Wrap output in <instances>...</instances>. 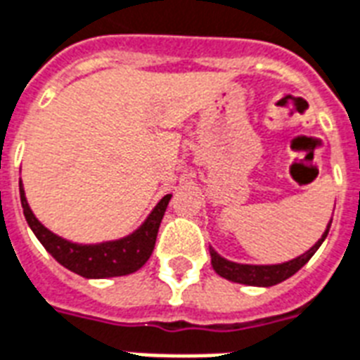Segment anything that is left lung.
<instances>
[{"mask_svg": "<svg viewBox=\"0 0 360 360\" xmlns=\"http://www.w3.org/2000/svg\"><path fill=\"white\" fill-rule=\"evenodd\" d=\"M332 218L328 221V226L324 229V233L321 235L315 245H313L309 250H305L304 254H300L298 258H292V260L283 262V264H271V266H252V264H237V262L226 260L221 258L220 254L216 252L214 248L210 247V264H212V269H214L220 277L231 281V283H241V285L248 286H273L277 283H283L288 277H292L294 273L302 269V267L311 260V256L319 250V247L323 245V241L328 235V229H330Z\"/></svg>", "mask_w": 360, "mask_h": 360, "instance_id": "1", "label": "left lung"}]
</instances>
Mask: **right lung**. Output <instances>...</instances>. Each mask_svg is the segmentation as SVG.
I'll return each mask as SVG.
<instances>
[{"label":"right lung","mask_w":360,"mask_h":360,"mask_svg":"<svg viewBox=\"0 0 360 360\" xmlns=\"http://www.w3.org/2000/svg\"><path fill=\"white\" fill-rule=\"evenodd\" d=\"M18 190H20V202H22L26 221L34 235L39 239V243L45 247V250L60 266L77 273L85 279H108V277H121V275L139 271L140 267L150 260L151 252H153L159 226H161L167 205L172 197L170 193L165 195L155 205V209L148 214L144 224L139 229H134L132 233L115 239V241L81 245V243L68 241L60 235L53 233L51 229L45 228L30 209L22 180H18Z\"/></svg>","instance_id":"1"}]
</instances>
